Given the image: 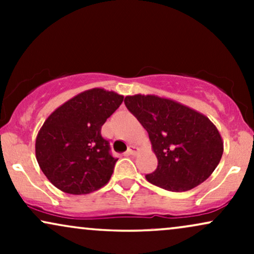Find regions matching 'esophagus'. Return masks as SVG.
<instances>
[{
  "instance_id": "esophagus-1",
  "label": "esophagus",
  "mask_w": 254,
  "mask_h": 254,
  "mask_svg": "<svg viewBox=\"0 0 254 254\" xmlns=\"http://www.w3.org/2000/svg\"><path fill=\"white\" fill-rule=\"evenodd\" d=\"M137 153H138V148L135 147V145H130L129 149H127V154H130V155H135Z\"/></svg>"
}]
</instances>
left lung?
<instances>
[{
  "label": "left lung",
  "mask_w": 254,
  "mask_h": 254,
  "mask_svg": "<svg viewBox=\"0 0 254 254\" xmlns=\"http://www.w3.org/2000/svg\"><path fill=\"white\" fill-rule=\"evenodd\" d=\"M125 106L148 131L157 167L145 178L153 185L184 192L211 176L223 154L222 137L208 117L157 95H129Z\"/></svg>",
  "instance_id": "obj_1"
}]
</instances>
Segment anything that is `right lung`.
Listing matches in <instances>:
<instances>
[{
    "instance_id": "right-lung-1",
    "label": "right lung",
    "mask_w": 254,
    "mask_h": 254,
    "mask_svg": "<svg viewBox=\"0 0 254 254\" xmlns=\"http://www.w3.org/2000/svg\"><path fill=\"white\" fill-rule=\"evenodd\" d=\"M123 95L103 88L84 90L49 116L36 139V157L52 185L86 194L109 183L118 159L101 136V127L123 103Z\"/></svg>"
}]
</instances>
